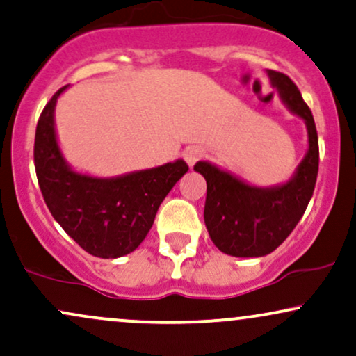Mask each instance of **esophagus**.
Here are the masks:
<instances>
[{"label": "esophagus", "instance_id": "obj_1", "mask_svg": "<svg viewBox=\"0 0 356 356\" xmlns=\"http://www.w3.org/2000/svg\"><path fill=\"white\" fill-rule=\"evenodd\" d=\"M202 155H204V150L199 149V147H187V149L184 150L182 157H184V161L187 162V165L192 167L195 162L199 161V159L202 157Z\"/></svg>", "mask_w": 356, "mask_h": 356}]
</instances>
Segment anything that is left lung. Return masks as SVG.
<instances>
[{
	"label": "left lung",
	"instance_id": "1",
	"mask_svg": "<svg viewBox=\"0 0 356 356\" xmlns=\"http://www.w3.org/2000/svg\"><path fill=\"white\" fill-rule=\"evenodd\" d=\"M273 88L291 113L305 122L308 150L295 174L283 184L257 187L207 161L194 165L207 182L204 222L219 251L236 257H261L273 252L303 218L318 175V134L312 110L284 73L268 70Z\"/></svg>",
	"mask_w": 356,
	"mask_h": 356
}]
</instances>
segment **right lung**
<instances>
[{
  "mask_svg": "<svg viewBox=\"0 0 356 356\" xmlns=\"http://www.w3.org/2000/svg\"><path fill=\"white\" fill-rule=\"evenodd\" d=\"M61 87L40 115L35 169L48 209L70 238L92 256L115 259L136 251L152 227L159 206L189 170L182 159L117 177L76 172L65 161L55 130Z\"/></svg>",
  "mask_w": 356,
  "mask_h": 356,
  "instance_id": "right-lung-1",
  "label": "right lung"
}]
</instances>
